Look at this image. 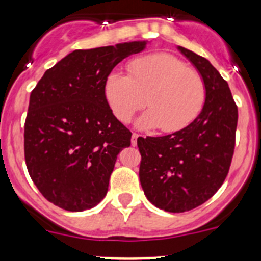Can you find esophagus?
<instances>
[{
	"instance_id": "34e87169",
	"label": "esophagus",
	"mask_w": 261,
	"mask_h": 261,
	"mask_svg": "<svg viewBox=\"0 0 261 261\" xmlns=\"http://www.w3.org/2000/svg\"><path fill=\"white\" fill-rule=\"evenodd\" d=\"M140 137H141V135H138V133H133V135H132V145H133V146H136V145H137V140Z\"/></svg>"
}]
</instances>
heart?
I'll return each mask as SVG.
<instances>
[{
  "mask_svg": "<svg viewBox=\"0 0 261 261\" xmlns=\"http://www.w3.org/2000/svg\"><path fill=\"white\" fill-rule=\"evenodd\" d=\"M206 90L199 71L168 53H155L129 62L128 75L112 71L105 81V98L121 123L130 121L146 106L150 110L138 120L141 128L177 132L199 116Z\"/></svg>",
  "mask_w": 261,
  "mask_h": 261,
  "instance_id": "obj_1",
  "label": "heart"
}]
</instances>
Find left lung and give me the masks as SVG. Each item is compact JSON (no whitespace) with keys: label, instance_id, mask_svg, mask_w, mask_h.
<instances>
[{"label":"left lung","instance_id":"1","mask_svg":"<svg viewBox=\"0 0 261 261\" xmlns=\"http://www.w3.org/2000/svg\"><path fill=\"white\" fill-rule=\"evenodd\" d=\"M177 49L204 80L202 111L177 132L137 140L145 196L156 208L171 213L197 208L222 186L231 165L238 123V107L218 70L192 50Z\"/></svg>","mask_w":261,"mask_h":261}]
</instances>
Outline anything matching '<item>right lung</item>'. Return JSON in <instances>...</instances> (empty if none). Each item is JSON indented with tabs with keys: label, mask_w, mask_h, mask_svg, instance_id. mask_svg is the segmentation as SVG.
Here are the masks:
<instances>
[{
	"label": "right lung",
	"mask_w": 261,
	"mask_h": 261,
	"mask_svg": "<svg viewBox=\"0 0 261 261\" xmlns=\"http://www.w3.org/2000/svg\"><path fill=\"white\" fill-rule=\"evenodd\" d=\"M146 41L75 49L48 69L30 95L24 159L49 202L69 212L94 208L108 191L117 154L132 133L105 98V81Z\"/></svg>",
	"instance_id": "add662e5"
}]
</instances>
